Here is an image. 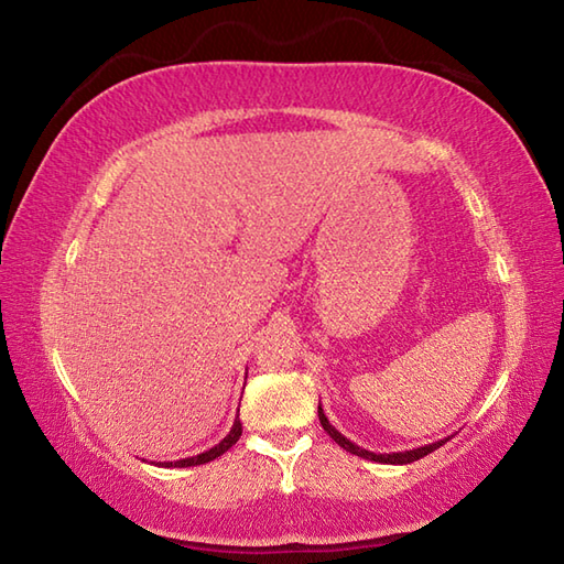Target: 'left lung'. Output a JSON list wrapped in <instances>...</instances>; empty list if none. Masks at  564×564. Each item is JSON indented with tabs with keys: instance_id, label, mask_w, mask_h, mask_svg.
Segmentation results:
<instances>
[{
	"instance_id": "8db88e82",
	"label": "left lung",
	"mask_w": 564,
	"mask_h": 564,
	"mask_svg": "<svg viewBox=\"0 0 564 564\" xmlns=\"http://www.w3.org/2000/svg\"><path fill=\"white\" fill-rule=\"evenodd\" d=\"M317 414H319V424H322V429H325L327 434H329L334 441H337L344 451H349V453L358 455V458L376 460V463H388V465H406V463H414V460H419V458H424V455L434 453L436 448H441L443 443H446V441L451 438V436H448V438H441V441H434V443H426V446H419V448H412V451H398V453H373V451H366V448H361V446H356V443L346 438V436L341 434V431L334 429V426L329 424V419H327L325 410H322V404L317 406Z\"/></svg>"
}]
</instances>
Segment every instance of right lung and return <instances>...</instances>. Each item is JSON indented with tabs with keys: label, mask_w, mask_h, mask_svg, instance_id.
<instances>
[{
	"label": "right lung",
	"mask_w": 564,
	"mask_h": 564,
	"mask_svg": "<svg viewBox=\"0 0 564 564\" xmlns=\"http://www.w3.org/2000/svg\"><path fill=\"white\" fill-rule=\"evenodd\" d=\"M239 436H242V422H239V419H235V424H232V429H230V434H227L220 443H215L213 448H208V451H203V453H198V455H191V458H182V460H166V463H160L162 467H191V465H203V463H210V460H215V458H220V455L225 453V451H230L235 443L239 441Z\"/></svg>",
	"instance_id": "obj_1"
}]
</instances>
